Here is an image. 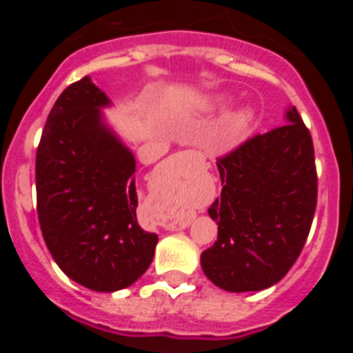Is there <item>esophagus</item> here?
Returning <instances> with one entry per match:
<instances>
[{
  "mask_svg": "<svg viewBox=\"0 0 353 353\" xmlns=\"http://www.w3.org/2000/svg\"><path fill=\"white\" fill-rule=\"evenodd\" d=\"M187 154L189 155H194L192 154V152H187ZM189 224H191V221H182V223H179V224H168V230H170V232H176V230H185L187 226H189Z\"/></svg>",
  "mask_w": 353,
  "mask_h": 353,
  "instance_id": "esophagus-1",
  "label": "esophagus"
}]
</instances>
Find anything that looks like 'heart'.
I'll list each match as a JSON object with an SVG mask.
<instances>
[{
    "instance_id": "b5f03b06",
    "label": "heart",
    "mask_w": 353,
    "mask_h": 353,
    "mask_svg": "<svg viewBox=\"0 0 353 353\" xmlns=\"http://www.w3.org/2000/svg\"><path fill=\"white\" fill-rule=\"evenodd\" d=\"M214 102L219 105L226 104V99L224 97H217ZM252 120H254V109L249 108V105L236 109L235 113L230 114V118H228L226 127H224L223 136H221V145H230V143L235 141L240 134L249 129Z\"/></svg>"
}]
</instances>
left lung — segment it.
Segmentation results:
<instances>
[{
	"label": "left lung",
	"mask_w": 353,
	"mask_h": 353,
	"mask_svg": "<svg viewBox=\"0 0 353 353\" xmlns=\"http://www.w3.org/2000/svg\"><path fill=\"white\" fill-rule=\"evenodd\" d=\"M217 170L223 191L208 208L217 240L201 252V269L226 292L270 288L301 254L316 208L313 141L297 109L286 108L285 125L245 141Z\"/></svg>",
	"instance_id": "obj_1"
}]
</instances>
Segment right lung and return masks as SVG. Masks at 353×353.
Wrapping results in <instances>:
<instances>
[{
    "mask_svg": "<svg viewBox=\"0 0 353 353\" xmlns=\"http://www.w3.org/2000/svg\"><path fill=\"white\" fill-rule=\"evenodd\" d=\"M111 99L90 76L52 105L37 150V212L49 252L72 281L93 292L134 285L159 236L136 219V159L111 127Z\"/></svg>",
    "mask_w": 353,
    "mask_h": 353,
    "instance_id": "1",
    "label": "right lung"
}]
</instances>
